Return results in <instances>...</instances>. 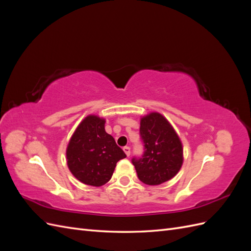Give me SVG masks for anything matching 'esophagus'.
Returning <instances> with one entry per match:
<instances>
[{"label": "esophagus", "instance_id": "34e87169", "mask_svg": "<svg viewBox=\"0 0 251 251\" xmlns=\"http://www.w3.org/2000/svg\"><path fill=\"white\" fill-rule=\"evenodd\" d=\"M124 151H125V153H126V155L128 157L130 156V154H131V148L130 147H125L124 148Z\"/></svg>", "mask_w": 251, "mask_h": 251}]
</instances>
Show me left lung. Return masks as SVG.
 Listing matches in <instances>:
<instances>
[{
  "label": "left lung",
  "instance_id": "obj_1",
  "mask_svg": "<svg viewBox=\"0 0 251 251\" xmlns=\"http://www.w3.org/2000/svg\"><path fill=\"white\" fill-rule=\"evenodd\" d=\"M139 133L143 153L132 158L139 180L158 185L172 179L183 162L182 144L173 126L161 114L151 113L141 119Z\"/></svg>",
  "mask_w": 251,
  "mask_h": 251
}]
</instances>
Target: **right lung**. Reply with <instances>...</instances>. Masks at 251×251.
<instances>
[{
  "label": "right lung",
  "instance_id": "add662e5",
  "mask_svg": "<svg viewBox=\"0 0 251 251\" xmlns=\"http://www.w3.org/2000/svg\"><path fill=\"white\" fill-rule=\"evenodd\" d=\"M126 155L104 131V119L90 115L74 132L67 148L69 170L82 183L101 186L111 179L116 163Z\"/></svg>",
  "mask_w": 251,
  "mask_h": 251
}]
</instances>
